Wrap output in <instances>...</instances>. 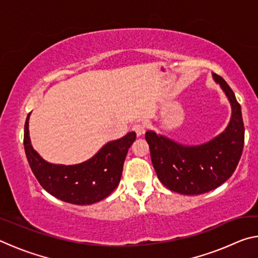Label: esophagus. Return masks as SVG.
<instances>
[{
    "mask_svg": "<svg viewBox=\"0 0 258 258\" xmlns=\"http://www.w3.org/2000/svg\"><path fill=\"white\" fill-rule=\"evenodd\" d=\"M133 131L137 133L138 137H141V135H143L146 132V125L142 123H135L133 125Z\"/></svg>",
    "mask_w": 258,
    "mask_h": 258,
    "instance_id": "34e87169",
    "label": "esophagus"
}]
</instances>
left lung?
Segmentation results:
<instances>
[{"label":"left lung","instance_id":"8db88e82","mask_svg":"<svg viewBox=\"0 0 258 258\" xmlns=\"http://www.w3.org/2000/svg\"><path fill=\"white\" fill-rule=\"evenodd\" d=\"M231 106V118L223 132L202 145H182L165 135L148 131L146 140L159 181L174 192L202 195L216 189L231 177L242 154L244 127L241 107L221 76L213 74Z\"/></svg>","mask_w":258,"mask_h":258}]
</instances>
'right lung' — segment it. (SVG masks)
I'll return each mask as SVG.
<instances>
[{
    "label": "right lung",
    "mask_w": 258,
    "mask_h": 258,
    "mask_svg": "<svg viewBox=\"0 0 258 258\" xmlns=\"http://www.w3.org/2000/svg\"><path fill=\"white\" fill-rule=\"evenodd\" d=\"M29 116L25 123L24 146L30 168L40 184L53 197L74 205H92L107 198L119 184L128 148L137 133L104 145L90 159L75 165L52 164L34 149L29 138Z\"/></svg>",
    "instance_id": "add662e5"
}]
</instances>
